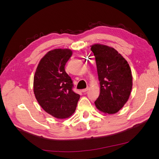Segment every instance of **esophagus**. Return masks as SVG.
I'll use <instances>...</instances> for the list:
<instances>
[{
	"label": "esophagus",
	"instance_id": "esophagus-1",
	"mask_svg": "<svg viewBox=\"0 0 159 159\" xmlns=\"http://www.w3.org/2000/svg\"><path fill=\"white\" fill-rule=\"evenodd\" d=\"M89 89V88H85V89H82V90H81V91H82V92H86V91H87Z\"/></svg>",
	"mask_w": 159,
	"mask_h": 159
}]
</instances>
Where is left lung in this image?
Segmentation results:
<instances>
[{"instance_id":"left-lung-1","label":"left lung","mask_w":159,"mask_h":159,"mask_svg":"<svg viewBox=\"0 0 159 159\" xmlns=\"http://www.w3.org/2000/svg\"><path fill=\"white\" fill-rule=\"evenodd\" d=\"M95 57L100 93L95 106L108 114L118 112L125 104L132 89L131 71L127 61L113 48L102 44L91 46Z\"/></svg>"}]
</instances>
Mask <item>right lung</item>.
<instances>
[{
  "mask_svg": "<svg viewBox=\"0 0 159 159\" xmlns=\"http://www.w3.org/2000/svg\"><path fill=\"white\" fill-rule=\"evenodd\" d=\"M71 54L69 49L48 52L40 60L34 78V92L38 103L57 119L70 117L80 98L73 91V81L65 71Z\"/></svg>",
  "mask_w": 159,
  "mask_h": 159,
  "instance_id": "1",
  "label": "right lung"
}]
</instances>
